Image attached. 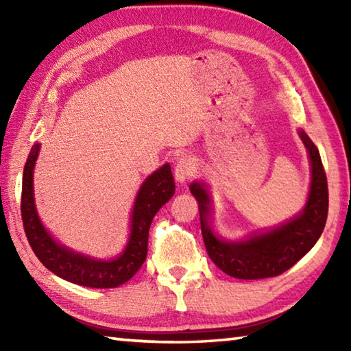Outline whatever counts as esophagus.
Returning a JSON list of instances; mask_svg holds the SVG:
<instances>
[{"label": "esophagus", "instance_id": "obj_1", "mask_svg": "<svg viewBox=\"0 0 351 351\" xmlns=\"http://www.w3.org/2000/svg\"><path fill=\"white\" fill-rule=\"evenodd\" d=\"M195 175V165L189 156H181L175 164V180L178 182H186Z\"/></svg>", "mask_w": 351, "mask_h": 351}]
</instances>
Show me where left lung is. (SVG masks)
<instances>
[{
	"mask_svg": "<svg viewBox=\"0 0 351 351\" xmlns=\"http://www.w3.org/2000/svg\"><path fill=\"white\" fill-rule=\"evenodd\" d=\"M299 136L308 152L311 165L310 192L305 207L280 226L254 234L243 240H224L210 228L212 199L204 182L190 184V192L198 201L201 232L210 260L230 277L243 280L276 277L294 266L322 235L328 215V186L317 147L304 130Z\"/></svg>",
	"mask_w": 351,
	"mask_h": 351,
	"instance_id": "1",
	"label": "left lung"
}]
</instances>
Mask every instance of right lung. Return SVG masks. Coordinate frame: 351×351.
I'll list each match as a JSON object with an SVG mask.
<instances>
[{
  "instance_id": "right-lung-1",
  "label": "right lung",
  "mask_w": 351,
  "mask_h": 351,
  "mask_svg": "<svg viewBox=\"0 0 351 351\" xmlns=\"http://www.w3.org/2000/svg\"><path fill=\"white\" fill-rule=\"evenodd\" d=\"M38 153L40 144H35L23 170L21 190L23 226L34 254L56 276L82 287L117 288L128 282L147 258L148 230L154 215L175 193L170 164H164L142 182L130 218L127 245L117 257L104 260L80 254L62 245L41 223L34 198V167Z\"/></svg>"
}]
</instances>
